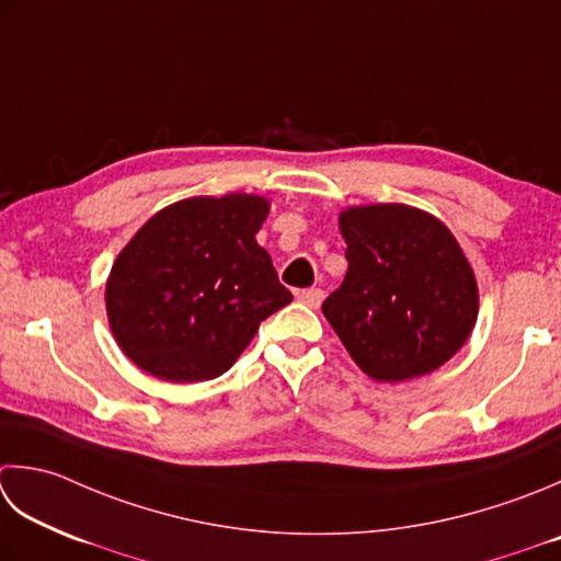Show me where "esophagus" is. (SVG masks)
<instances>
[{
  "label": "esophagus",
  "mask_w": 561,
  "mask_h": 561,
  "mask_svg": "<svg viewBox=\"0 0 561 561\" xmlns=\"http://www.w3.org/2000/svg\"><path fill=\"white\" fill-rule=\"evenodd\" d=\"M296 299H299L304 306H309V309H318L323 301V291L321 289H299L296 291Z\"/></svg>",
  "instance_id": "34e87169"
}]
</instances>
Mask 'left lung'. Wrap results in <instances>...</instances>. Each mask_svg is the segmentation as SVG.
Returning a JSON list of instances; mask_svg holds the SVG:
<instances>
[{
  "instance_id": "1",
  "label": "left lung",
  "mask_w": 561,
  "mask_h": 561,
  "mask_svg": "<svg viewBox=\"0 0 561 561\" xmlns=\"http://www.w3.org/2000/svg\"><path fill=\"white\" fill-rule=\"evenodd\" d=\"M347 274L323 316L375 381L431 375L474 331V270L440 218L405 204L350 206L337 218Z\"/></svg>"
}]
</instances>
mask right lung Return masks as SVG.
<instances>
[{"label": "right lung", "instance_id": "add662e5", "mask_svg": "<svg viewBox=\"0 0 561 561\" xmlns=\"http://www.w3.org/2000/svg\"><path fill=\"white\" fill-rule=\"evenodd\" d=\"M267 214L257 194L190 196L138 228L104 296L108 328L136 367L172 383L221 377L294 299L255 240Z\"/></svg>", "mask_w": 561, "mask_h": 561}]
</instances>
